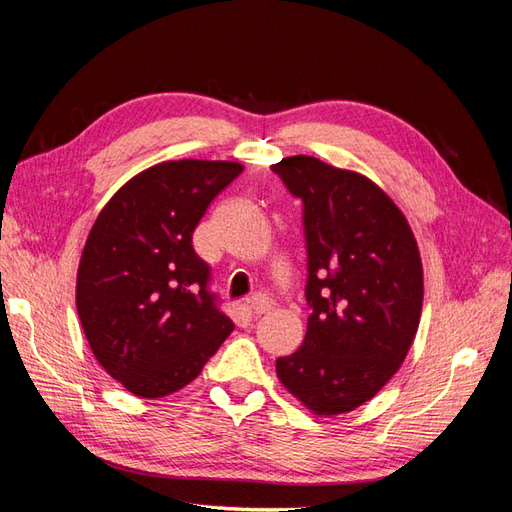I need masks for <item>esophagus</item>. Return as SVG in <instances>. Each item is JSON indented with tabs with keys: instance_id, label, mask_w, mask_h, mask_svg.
<instances>
[{
	"instance_id": "esophagus-1",
	"label": "esophagus",
	"mask_w": 512,
	"mask_h": 512,
	"mask_svg": "<svg viewBox=\"0 0 512 512\" xmlns=\"http://www.w3.org/2000/svg\"><path fill=\"white\" fill-rule=\"evenodd\" d=\"M250 309L254 316H262V314H269L273 309V303L267 297H252L250 301Z\"/></svg>"
}]
</instances>
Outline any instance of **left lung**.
I'll list each match as a JSON object with an SVG mask.
<instances>
[{
  "instance_id": "8db88e82",
  "label": "left lung",
  "mask_w": 512,
  "mask_h": 512,
  "mask_svg": "<svg viewBox=\"0 0 512 512\" xmlns=\"http://www.w3.org/2000/svg\"><path fill=\"white\" fill-rule=\"evenodd\" d=\"M271 168L303 200L312 307L303 346L277 359V378L314 414H344L406 359L423 309L421 254L406 215L365 175L312 156Z\"/></svg>"
}]
</instances>
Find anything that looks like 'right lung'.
I'll use <instances>...</instances> for the list:
<instances>
[{
	"label": "right lung",
	"instance_id": "add662e5",
	"mask_svg": "<svg viewBox=\"0 0 512 512\" xmlns=\"http://www.w3.org/2000/svg\"><path fill=\"white\" fill-rule=\"evenodd\" d=\"M241 170L222 160L156 164L121 185L89 230L76 312L96 361L136 397L183 389L235 329L207 290L192 235Z\"/></svg>",
	"mask_w": 512,
	"mask_h": 512
}]
</instances>
